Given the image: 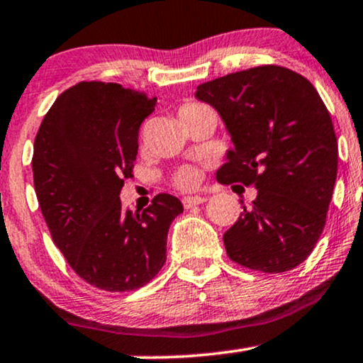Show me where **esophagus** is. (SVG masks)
Returning <instances> with one entry per match:
<instances>
[{
    "label": "esophagus",
    "instance_id": "obj_1",
    "mask_svg": "<svg viewBox=\"0 0 363 363\" xmlns=\"http://www.w3.org/2000/svg\"><path fill=\"white\" fill-rule=\"evenodd\" d=\"M202 202H206V199H204V197H201V196L183 197V206H185L186 209H189V208H194V206H199V204H202Z\"/></svg>",
    "mask_w": 363,
    "mask_h": 363
}]
</instances>
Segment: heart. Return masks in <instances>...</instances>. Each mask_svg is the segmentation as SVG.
Returning <instances> with one entry per match:
<instances>
[{"instance_id":"obj_1","label":"heart","mask_w":363,"mask_h":363,"mask_svg":"<svg viewBox=\"0 0 363 363\" xmlns=\"http://www.w3.org/2000/svg\"><path fill=\"white\" fill-rule=\"evenodd\" d=\"M197 107H202V105H199V104H186V105H183V107L180 108V112L190 111V108H197ZM199 180H201V173H199L197 167H194V166L182 167V169H178L177 174H174V185H177L178 189H182V190L196 189Z\"/></svg>"}]
</instances>
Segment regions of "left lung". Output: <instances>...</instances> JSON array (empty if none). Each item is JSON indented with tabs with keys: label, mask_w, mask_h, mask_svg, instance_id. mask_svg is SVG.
<instances>
[{
	"label": "left lung",
	"mask_w": 363,
	"mask_h": 363,
	"mask_svg": "<svg viewBox=\"0 0 363 363\" xmlns=\"http://www.w3.org/2000/svg\"><path fill=\"white\" fill-rule=\"evenodd\" d=\"M196 99L220 114L233 143L218 182L258 190L225 232L228 258L264 274L292 270L325 227L337 177V140L320 95L301 74L261 65L201 84Z\"/></svg>",
	"instance_id": "obj_1"
}]
</instances>
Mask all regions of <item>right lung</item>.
Returning <instances> with one entry per match:
<instances>
[{"instance_id": "right-lung-1", "label": "right lung", "mask_w": 363, "mask_h": 363, "mask_svg": "<svg viewBox=\"0 0 363 363\" xmlns=\"http://www.w3.org/2000/svg\"><path fill=\"white\" fill-rule=\"evenodd\" d=\"M157 99L116 83L83 81L58 95L34 140L38 202L72 270L99 289L135 291L166 261L182 202L159 194L143 213L121 206L138 154V130Z\"/></svg>"}]
</instances>
